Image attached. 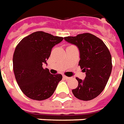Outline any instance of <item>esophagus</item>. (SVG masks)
Here are the masks:
<instances>
[{
  "instance_id": "esophagus-1",
  "label": "esophagus",
  "mask_w": 124,
  "mask_h": 124,
  "mask_svg": "<svg viewBox=\"0 0 124 124\" xmlns=\"http://www.w3.org/2000/svg\"><path fill=\"white\" fill-rule=\"evenodd\" d=\"M63 78L64 79H65V80H70L71 79V77H67V76H63Z\"/></svg>"
}]
</instances>
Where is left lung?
Masks as SVG:
<instances>
[{
  "instance_id": "obj_1",
  "label": "left lung",
  "mask_w": 124,
  "mask_h": 124,
  "mask_svg": "<svg viewBox=\"0 0 124 124\" xmlns=\"http://www.w3.org/2000/svg\"><path fill=\"white\" fill-rule=\"evenodd\" d=\"M64 39L78 48L79 65L82 71L86 72L84 80L76 78L78 86L72 90L73 95L82 101L96 98L103 92L112 70L111 55L108 48L103 40L90 33Z\"/></svg>"
}]
</instances>
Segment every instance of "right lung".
Returning a JSON list of instances; mask_svg holds the SVG:
<instances>
[{
  "instance_id": "obj_1",
  "label": "right lung",
  "mask_w": 124,
  "mask_h": 124,
  "mask_svg": "<svg viewBox=\"0 0 124 124\" xmlns=\"http://www.w3.org/2000/svg\"><path fill=\"white\" fill-rule=\"evenodd\" d=\"M63 40V37L36 31L23 38L15 48L13 71L20 89L28 98L36 101L48 99L62 80L61 74H51L42 64H46L53 47Z\"/></svg>"
}]
</instances>
